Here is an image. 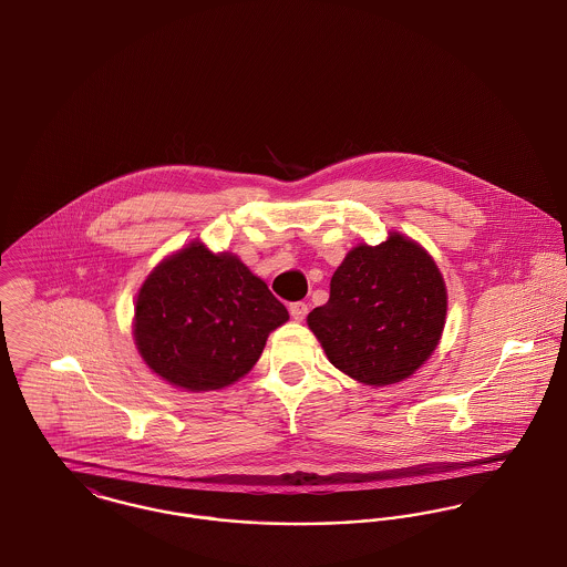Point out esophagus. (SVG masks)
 <instances>
[{
    "label": "esophagus",
    "instance_id": "esophagus-1",
    "mask_svg": "<svg viewBox=\"0 0 567 567\" xmlns=\"http://www.w3.org/2000/svg\"><path fill=\"white\" fill-rule=\"evenodd\" d=\"M289 312L296 321H305L306 315H308V305L306 302H293V305H289Z\"/></svg>",
    "mask_w": 567,
    "mask_h": 567
}]
</instances>
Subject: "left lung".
Returning a JSON list of instances; mask_svg holds the SVG:
<instances>
[{
  "label": "left lung",
  "instance_id": "left-lung-1",
  "mask_svg": "<svg viewBox=\"0 0 567 567\" xmlns=\"http://www.w3.org/2000/svg\"><path fill=\"white\" fill-rule=\"evenodd\" d=\"M446 287L434 259L391 233L349 250L330 280V300L308 312L328 360L349 378L386 386L410 378L436 349Z\"/></svg>",
  "mask_w": 567,
  "mask_h": 567
}]
</instances>
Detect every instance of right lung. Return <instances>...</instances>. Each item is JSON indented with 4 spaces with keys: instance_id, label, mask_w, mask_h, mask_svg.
Returning a JSON list of instances; mask_svg holds the SVG:
<instances>
[{
    "instance_id": "obj_1",
    "label": "right lung",
    "mask_w": 567,
    "mask_h": 567,
    "mask_svg": "<svg viewBox=\"0 0 567 567\" xmlns=\"http://www.w3.org/2000/svg\"><path fill=\"white\" fill-rule=\"evenodd\" d=\"M289 312L235 255L189 244L144 280L133 339L153 373L183 391H218L261 358Z\"/></svg>"
}]
</instances>
